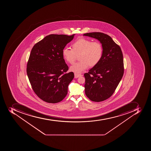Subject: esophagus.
I'll list each match as a JSON object with an SVG mask.
<instances>
[{"instance_id": "34e87169", "label": "esophagus", "mask_w": 151, "mask_h": 151, "mask_svg": "<svg viewBox=\"0 0 151 151\" xmlns=\"http://www.w3.org/2000/svg\"><path fill=\"white\" fill-rule=\"evenodd\" d=\"M82 76V75H81V74H75V78H77L78 77H80V76Z\"/></svg>"}]
</instances>
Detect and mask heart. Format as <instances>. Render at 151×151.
Returning a JSON list of instances; mask_svg holds the SVG:
<instances>
[{
	"instance_id": "b5f03b06",
	"label": "heart",
	"mask_w": 151,
	"mask_h": 151,
	"mask_svg": "<svg viewBox=\"0 0 151 151\" xmlns=\"http://www.w3.org/2000/svg\"><path fill=\"white\" fill-rule=\"evenodd\" d=\"M72 49L64 48L62 56L66 61L73 64L77 56L80 61L71 66L70 70L79 74L87 69L88 66L93 68L99 63L103 55V47L99 42H92L86 38H80L73 43Z\"/></svg>"
}]
</instances>
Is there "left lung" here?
I'll return each mask as SVG.
<instances>
[{"label":"left lung","instance_id":"obj_1","mask_svg":"<svg viewBox=\"0 0 151 151\" xmlns=\"http://www.w3.org/2000/svg\"><path fill=\"white\" fill-rule=\"evenodd\" d=\"M83 35L98 40L103 47L101 61L84 74L85 93L92 101H104L113 94L122 78V52L120 47L108 35L94 32L85 33Z\"/></svg>","mask_w":151,"mask_h":151}]
</instances>
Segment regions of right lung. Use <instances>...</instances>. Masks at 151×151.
Masks as SVG:
<instances>
[{
    "label": "right lung",
    "instance_id": "right-lung-1",
    "mask_svg": "<svg viewBox=\"0 0 151 151\" xmlns=\"http://www.w3.org/2000/svg\"><path fill=\"white\" fill-rule=\"evenodd\" d=\"M74 35H50L34 45L27 65V74L33 90L45 102L55 104L64 99L73 72L65 73L68 67L62 50Z\"/></svg>",
    "mask_w": 151,
    "mask_h": 151
}]
</instances>
